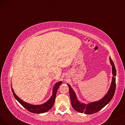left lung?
<instances>
[{
	"mask_svg": "<svg viewBox=\"0 0 125 125\" xmlns=\"http://www.w3.org/2000/svg\"><path fill=\"white\" fill-rule=\"evenodd\" d=\"M109 60L111 66H112V72L113 75L112 82H111L110 87L108 92L101 100L91 102L87 104L81 103L78 100L75 93L73 89H72L70 85L67 83L69 89V95L71 105L74 110L80 113H84L87 115L93 114L98 112V111L102 109L112 99L115 91L116 69L114 63L110 57L109 58Z\"/></svg>",
	"mask_w": 125,
	"mask_h": 125,
	"instance_id": "1",
	"label": "left lung"
}]
</instances>
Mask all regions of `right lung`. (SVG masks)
I'll list each match as a JSON object with an SVG mask.
<instances>
[{"label": "right lung", "mask_w": 125, "mask_h": 125, "mask_svg": "<svg viewBox=\"0 0 125 125\" xmlns=\"http://www.w3.org/2000/svg\"><path fill=\"white\" fill-rule=\"evenodd\" d=\"M62 84V82H59L57 83L53 88V90H52V95L50 98V99L45 103L41 104V105H32L29 103H26L21 100L20 98H19L16 94L14 93V91L13 90V89L11 88V91L13 93L15 99L20 103L27 110L32 113L35 114H41L47 112L48 110L52 108L54 104L55 97L56 95V93L57 90L59 87V86Z\"/></svg>", "instance_id": "obj_1"}]
</instances>
